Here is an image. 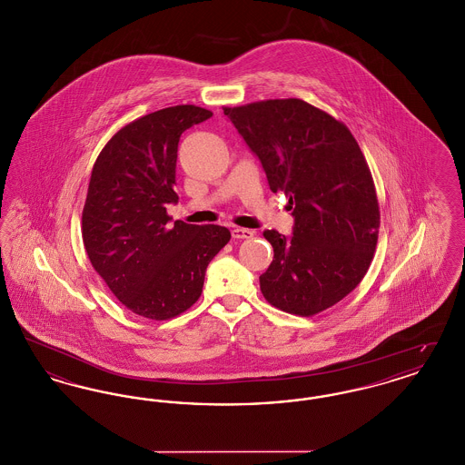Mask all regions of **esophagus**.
Here are the masks:
<instances>
[{
	"label": "esophagus",
	"mask_w": 465,
	"mask_h": 465,
	"mask_svg": "<svg viewBox=\"0 0 465 465\" xmlns=\"http://www.w3.org/2000/svg\"><path fill=\"white\" fill-rule=\"evenodd\" d=\"M254 233H256L254 230H249V228H239V226L232 230V237H233V239H251Z\"/></svg>",
	"instance_id": "1"
}]
</instances>
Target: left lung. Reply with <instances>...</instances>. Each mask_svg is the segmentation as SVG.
I'll use <instances>...</instances> for the list:
<instances>
[{
  "label": "left lung",
  "instance_id": "1",
  "mask_svg": "<svg viewBox=\"0 0 465 465\" xmlns=\"http://www.w3.org/2000/svg\"><path fill=\"white\" fill-rule=\"evenodd\" d=\"M224 114L284 192L292 233L266 230L273 262L260 277L268 303L309 317L343 300L373 260L380 211L370 167L351 131L302 99H270Z\"/></svg>",
  "mask_w": 465,
  "mask_h": 465
}]
</instances>
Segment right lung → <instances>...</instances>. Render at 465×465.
<instances>
[{
	"mask_svg": "<svg viewBox=\"0 0 465 465\" xmlns=\"http://www.w3.org/2000/svg\"><path fill=\"white\" fill-rule=\"evenodd\" d=\"M213 113L184 104L120 129L97 156L82 214L90 263L134 313L165 321L202 294L205 270L230 241L218 224L173 223L179 137Z\"/></svg>",
	"mask_w": 465,
	"mask_h": 465,
	"instance_id": "obj_1",
	"label": "right lung"
}]
</instances>
